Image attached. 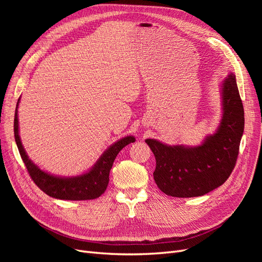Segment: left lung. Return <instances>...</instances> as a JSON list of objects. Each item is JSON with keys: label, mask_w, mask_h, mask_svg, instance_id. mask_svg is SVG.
<instances>
[{"label": "left lung", "mask_w": 262, "mask_h": 262, "mask_svg": "<svg viewBox=\"0 0 262 262\" xmlns=\"http://www.w3.org/2000/svg\"><path fill=\"white\" fill-rule=\"evenodd\" d=\"M221 93V123L216 132L205 138L201 145L171 146L154 139L145 140L156 160L154 180L167 195H203L223 185L232 173L245 125L243 102L233 73L222 83Z\"/></svg>", "instance_id": "left-lung-1"}]
</instances>
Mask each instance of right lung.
I'll list each match as a JSON object with an SVG mask.
<instances>
[{
    "label": "right lung",
    "instance_id": "1",
    "mask_svg": "<svg viewBox=\"0 0 262 262\" xmlns=\"http://www.w3.org/2000/svg\"><path fill=\"white\" fill-rule=\"evenodd\" d=\"M18 104L19 99L17 101L16 109H15L14 118L15 141H16L19 154L29 172V176L34 180L38 188L41 189L46 194L61 200H92L96 199V198L104 193L108 186L109 172L113 167L116 156L125 145L133 143L136 139L132 136H129L117 141L115 144L106 149V152L100 156L97 163L94 165V167L90 171L83 173L81 176L68 178L53 176L41 170L37 165L31 162L23 147L18 134Z\"/></svg>",
    "mask_w": 262,
    "mask_h": 262
}]
</instances>
